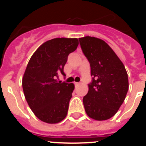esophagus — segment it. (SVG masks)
<instances>
[{"label":"esophagus","instance_id":"34e87169","mask_svg":"<svg viewBox=\"0 0 146 146\" xmlns=\"http://www.w3.org/2000/svg\"><path fill=\"white\" fill-rule=\"evenodd\" d=\"M74 85H75V86H79V85H80V82H74Z\"/></svg>","mask_w":146,"mask_h":146}]
</instances>
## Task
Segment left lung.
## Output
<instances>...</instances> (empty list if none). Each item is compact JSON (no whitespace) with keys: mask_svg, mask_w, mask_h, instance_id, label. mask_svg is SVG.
<instances>
[{"mask_svg":"<svg viewBox=\"0 0 146 146\" xmlns=\"http://www.w3.org/2000/svg\"><path fill=\"white\" fill-rule=\"evenodd\" d=\"M82 52L91 66L92 81L83 97L90 118H112L123 104L129 89L128 75L123 63L106 42L91 36L79 38Z\"/></svg>","mask_w":146,"mask_h":146,"instance_id":"obj_1","label":"left lung"}]
</instances>
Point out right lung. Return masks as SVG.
Segmentation results:
<instances>
[{
	"mask_svg": "<svg viewBox=\"0 0 146 146\" xmlns=\"http://www.w3.org/2000/svg\"><path fill=\"white\" fill-rule=\"evenodd\" d=\"M79 44L76 38H56L42 44L33 54L24 73L23 88L27 102L35 115L47 123L66 118L74 86L58 82L65 76L68 55Z\"/></svg>",
	"mask_w": 146,
	"mask_h": 146,
	"instance_id": "right-lung-1",
	"label": "right lung"
}]
</instances>
